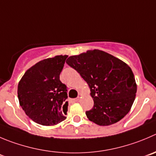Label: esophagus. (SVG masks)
Instances as JSON below:
<instances>
[{"mask_svg":"<svg viewBox=\"0 0 156 156\" xmlns=\"http://www.w3.org/2000/svg\"><path fill=\"white\" fill-rule=\"evenodd\" d=\"M73 102H79L80 101V97L75 98V99H73Z\"/></svg>","mask_w":156,"mask_h":156,"instance_id":"1","label":"esophagus"}]
</instances>
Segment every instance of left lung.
<instances>
[{"mask_svg": "<svg viewBox=\"0 0 156 156\" xmlns=\"http://www.w3.org/2000/svg\"><path fill=\"white\" fill-rule=\"evenodd\" d=\"M66 63L87 83L94 102L86 112L99 126H109L123 118L131 109L137 85L131 68L122 60L99 50L71 56Z\"/></svg>", "mask_w": 156, "mask_h": 156, "instance_id": "1", "label": "left lung"}]
</instances>
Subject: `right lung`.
<instances>
[{"mask_svg": "<svg viewBox=\"0 0 156 156\" xmlns=\"http://www.w3.org/2000/svg\"><path fill=\"white\" fill-rule=\"evenodd\" d=\"M67 55L44 59L23 74L17 87L20 106L34 122L54 126L66 119L68 102L66 86L60 74Z\"/></svg>", "mask_w": 156, "mask_h": 156, "instance_id": "1", "label": "right lung"}]
</instances>
